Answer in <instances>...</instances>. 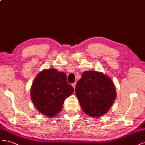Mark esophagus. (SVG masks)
<instances>
[{
	"instance_id": "esophagus-1",
	"label": "esophagus",
	"mask_w": 145,
	"mask_h": 145,
	"mask_svg": "<svg viewBox=\"0 0 145 145\" xmlns=\"http://www.w3.org/2000/svg\"><path fill=\"white\" fill-rule=\"evenodd\" d=\"M72 86H73V88L74 89H75V86H76V82H73V84H72Z\"/></svg>"
}]
</instances>
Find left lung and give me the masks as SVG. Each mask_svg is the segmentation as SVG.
<instances>
[{
  "label": "left lung",
  "mask_w": 145,
  "mask_h": 145,
  "mask_svg": "<svg viewBox=\"0 0 145 145\" xmlns=\"http://www.w3.org/2000/svg\"><path fill=\"white\" fill-rule=\"evenodd\" d=\"M76 95L84 112L92 117L107 113L116 98L112 81L105 74L96 71H86L78 81Z\"/></svg>",
  "instance_id": "obj_1"
}]
</instances>
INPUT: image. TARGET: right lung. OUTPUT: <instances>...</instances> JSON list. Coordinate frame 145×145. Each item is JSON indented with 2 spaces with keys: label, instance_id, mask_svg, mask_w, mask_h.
<instances>
[{
  "label": "right lung",
  "instance_id": "right-lung-1",
  "mask_svg": "<svg viewBox=\"0 0 145 145\" xmlns=\"http://www.w3.org/2000/svg\"><path fill=\"white\" fill-rule=\"evenodd\" d=\"M73 91L65 73L49 69L38 74L33 82L30 94L33 103L39 112L53 117L61 110L64 100Z\"/></svg>",
  "mask_w": 145,
  "mask_h": 145
}]
</instances>
